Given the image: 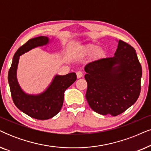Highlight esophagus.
<instances>
[{
	"instance_id": "34e87169",
	"label": "esophagus",
	"mask_w": 151,
	"mask_h": 151,
	"mask_svg": "<svg viewBox=\"0 0 151 151\" xmlns=\"http://www.w3.org/2000/svg\"><path fill=\"white\" fill-rule=\"evenodd\" d=\"M76 76H77L78 78H80L81 77H83V72L78 71L76 72Z\"/></svg>"
}]
</instances>
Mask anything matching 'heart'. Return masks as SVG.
<instances>
[{
	"label": "heart",
	"instance_id": "b5f03b06",
	"mask_svg": "<svg viewBox=\"0 0 151 151\" xmlns=\"http://www.w3.org/2000/svg\"><path fill=\"white\" fill-rule=\"evenodd\" d=\"M94 55L96 58H101L105 54V50L103 49V48H98V46L96 45H93V44H91L87 46L85 48V53H91V52H94Z\"/></svg>",
	"mask_w": 151,
	"mask_h": 151
}]
</instances>
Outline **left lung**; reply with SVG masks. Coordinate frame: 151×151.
<instances>
[{
    "label": "left lung",
    "mask_w": 151,
    "mask_h": 151,
    "mask_svg": "<svg viewBox=\"0 0 151 151\" xmlns=\"http://www.w3.org/2000/svg\"><path fill=\"white\" fill-rule=\"evenodd\" d=\"M86 99L93 111L116 116L139 96L142 69L136 51L122 40L112 58L100 59L85 67Z\"/></svg>",
    "instance_id": "left-lung-1"
}]
</instances>
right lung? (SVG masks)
<instances>
[{
	"label": "right lung",
	"instance_id": "obj_1",
	"mask_svg": "<svg viewBox=\"0 0 151 151\" xmlns=\"http://www.w3.org/2000/svg\"><path fill=\"white\" fill-rule=\"evenodd\" d=\"M48 43V38L44 36L29 40L15 52L8 72V82L14 103L25 114L39 120H46L58 114L63 105L64 91L77 79L75 73L56 76L44 93L34 96L23 92L17 80L19 56L35 47L44 46Z\"/></svg>",
	"mask_w": 151,
	"mask_h": 151
}]
</instances>
